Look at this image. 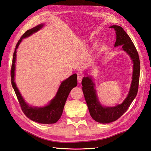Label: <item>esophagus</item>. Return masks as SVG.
<instances>
[{"instance_id": "esophagus-1", "label": "esophagus", "mask_w": 151, "mask_h": 151, "mask_svg": "<svg viewBox=\"0 0 151 151\" xmlns=\"http://www.w3.org/2000/svg\"><path fill=\"white\" fill-rule=\"evenodd\" d=\"M83 79V76H77V81H78L79 83H81Z\"/></svg>"}]
</instances>
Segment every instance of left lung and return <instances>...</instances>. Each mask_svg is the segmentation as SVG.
I'll return each mask as SVG.
<instances>
[{
    "instance_id": "obj_1",
    "label": "left lung",
    "mask_w": 151,
    "mask_h": 151,
    "mask_svg": "<svg viewBox=\"0 0 151 151\" xmlns=\"http://www.w3.org/2000/svg\"><path fill=\"white\" fill-rule=\"evenodd\" d=\"M110 28L115 29L116 35L115 47L122 46V49L129 55L134 63V70L129 94L122 104L113 107L103 106L100 104L94 89L95 84L91 77H84L82 81L83 91L91 116L96 122L101 123H108L118 120L127 110L137 94L140 77L139 57L134 43L122 27L113 25Z\"/></svg>"
}]
</instances>
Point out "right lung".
Wrapping results in <instances>:
<instances>
[{"instance_id": "add662e5", "label": "right lung", "mask_w": 151, "mask_h": 151, "mask_svg": "<svg viewBox=\"0 0 151 151\" xmlns=\"http://www.w3.org/2000/svg\"><path fill=\"white\" fill-rule=\"evenodd\" d=\"M43 26V24H41L37 26H35L33 28L26 31L23 35L21 36L20 40L18 41L13 54L11 77L12 88L15 91L18 101L20 104L22 111H23L24 115L29 118L30 120L36 122L43 123V124H50V123H56L60 118L68 96L69 94L72 89L74 88L77 84V74H73L66 80L63 81L61 83L60 87H59L55 98L47 106L40 108L29 106L24 101L14 82L16 50L19 47L22 39L28 37L32 34L40 29Z\"/></svg>"}]
</instances>
